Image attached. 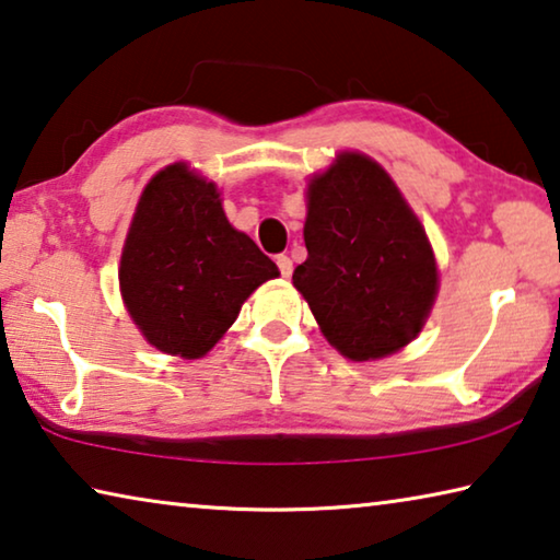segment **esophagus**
I'll return each mask as SVG.
<instances>
[{
	"mask_svg": "<svg viewBox=\"0 0 560 560\" xmlns=\"http://www.w3.org/2000/svg\"><path fill=\"white\" fill-rule=\"evenodd\" d=\"M277 267H279V271H281V277H291V271H293V264H291V259L287 257V254H279L277 257Z\"/></svg>",
	"mask_w": 560,
	"mask_h": 560,
	"instance_id": "obj_1",
	"label": "esophagus"
}]
</instances>
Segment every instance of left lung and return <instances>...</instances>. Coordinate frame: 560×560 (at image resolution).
<instances>
[{
    "label": "left lung",
    "instance_id": "8db88e82",
    "mask_svg": "<svg viewBox=\"0 0 560 560\" xmlns=\"http://www.w3.org/2000/svg\"><path fill=\"white\" fill-rule=\"evenodd\" d=\"M293 287L340 355H393L420 334L438 296L424 226L393 177L363 153H340L308 183Z\"/></svg>",
    "mask_w": 560,
    "mask_h": 560
}]
</instances>
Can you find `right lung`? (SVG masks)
I'll list each match as a JSON object with an SVG mask.
<instances>
[{
    "mask_svg": "<svg viewBox=\"0 0 560 560\" xmlns=\"http://www.w3.org/2000/svg\"><path fill=\"white\" fill-rule=\"evenodd\" d=\"M277 277V264L226 220L210 179L175 163L145 185L118 281L150 346L185 360L207 355L254 289Z\"/></svg>",
    "mask_w": 560,
    "mask_h": 560,
    "instance_id": "add662e5",
    "label": "right lung"
}]
</instances>
